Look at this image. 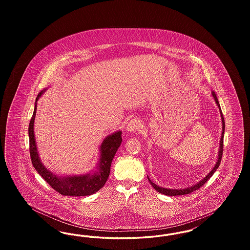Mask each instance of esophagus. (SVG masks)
Wrapping results in <instances>:
<instances>
[{"label":"esophagus","instance_id":"esophagus-1","mask_svg":"<svg viewBox=\"0 0 250 250\" xmlns=\"http://www.w3.org/2000/svg\"><path fill=\"white\" fill-rule=\"evenodd\" d=\"M141 127H142V123L140 120L132 119L126 126V130L130 133H134V132L141 129Z\"/></svg>","mask_w":250,"mask_h":250}]
</instances>
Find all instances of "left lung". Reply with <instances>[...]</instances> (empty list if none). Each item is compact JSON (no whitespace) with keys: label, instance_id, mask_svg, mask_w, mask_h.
Returning a JSON list of instances; mask_svg holds the SVG:
<instances>
[{"label":"left lung","instance_id":"obj_1","mask_svg":"<svg viewBox=\"0 0 250 250\" xmlns=\"http://www.w3.org/2000/svg\"><path fill=\"white\" fill-rule=\"evenodd\" d=\"M212 95L214 97V101L217 105V107L219 108V111H220V115H221V120H222V135H221V138H220V143H219V153H218V157H217V161L215 163L213 169L208 173V175H206L204 178L202 179V181L192 187L189 188H181V189H170V188H161V187H158L156 186L154 182H152L149 177L148 180L150 182V184L152 185V187L155 188V190L161 194H164V195H167V196H181V195H186V194H190L191 192L193 191L198 190L200 188H202V186L210 179V177H212L214 175L215 170L217 169V167L220 165V162H221V158H222V154H223V139H224V132H225V121H224V117H223V114H222V111H221V108H220V105H219V102H218V99L216 97V95L214 94V91L212 92Z\"/></svg>","mask_w":250,"mask_h":250}]
</instances>
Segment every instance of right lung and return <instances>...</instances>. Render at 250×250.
<instances>
[{
    "label": "right lung",
    "instance_id": "add662e5",
    "mask_svg": "<svg viewBox=\"0 0 250 250\" xmlns=\"http://www.w3.org/2000/svg\"><path fill=\"white\" fill-rule=\"evenodd\" d=\"M46 91H41L36 96V106L34 114L29 124V140H30V155L33 166L35 167L38 174H40L48 185L54 189L59 192L62 196H89L101 189L106 184L109 172L112 159L116 154L118 148L122 143V132L117 131L103 141L100 146V158L96 167V170L93 173H88L85 175H74L60 177L52 172H50L46 167L44 166L39 158L36 139L34 133V124L36 118V105L37 100L42 94Z\"/></svg>",
    "mask_w": 250,
    "mask_h": 250
}]
</instances>
